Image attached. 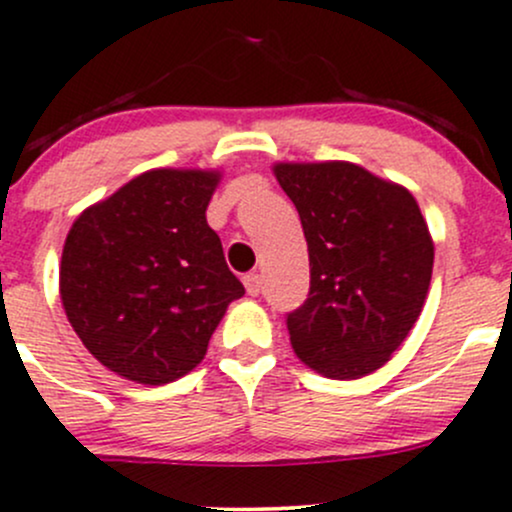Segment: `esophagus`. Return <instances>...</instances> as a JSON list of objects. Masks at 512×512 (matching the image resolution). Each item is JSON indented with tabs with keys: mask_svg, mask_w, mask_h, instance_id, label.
<instances>
[{
	"mask_svg": "<svg viewBox=\"0 0 512 512\" xmlns=\"http://www.w3.org/2000/svg\"><path fill=\"white\" fill-rule=\"evenodd\" d=\"M242 282H245V289H247V294H250V297H257V294L262 292V274L250 272V274H245V277H242Z\"/></svg>",
	"mask_w": 512,
	"mask_h": 512,
	"instance_id": "esophagus-1",
	"label": "esophagus"
}]
</instances>
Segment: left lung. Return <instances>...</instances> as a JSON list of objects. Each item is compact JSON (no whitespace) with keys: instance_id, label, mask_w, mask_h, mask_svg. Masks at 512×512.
I'll use <instances>...</instances> for the list:
<instances>
[{"instance_id":"8db88e82","label":"left lung","mask_w":512,"mask_h":512,"mask_svg":"<svg viewBox=\"0 0 512 512\" xmlns=\"http://www.w3.org/2000/svg\"><path fill=\"white\" fill-rule=\"evenodd\" d=\"M309 245V297L287 314L294 351L333 380L373 373L422 314L434 245L407 188L348 161L277 164Z\"/></svg>"}]
</instances>
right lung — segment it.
I'll use <instances>...</instances> for the list:
<instances>
[{"mask_svg": "<svg viewBox=\"0 0 512 512\" xmlns=\"http://www.w3.org/2000/svg\"><path fill=\"white\" fill-rule=\"evenodd\" d=\"M215 171L154 169L78 215L63 245L73 331L112 373L164 385L196 368L245 294L206 223Z\"/></svg>", "mask_w": 512, "mask_h": 512, "instance_id": "obj_1", "label": "right lung"}]
</instances>
